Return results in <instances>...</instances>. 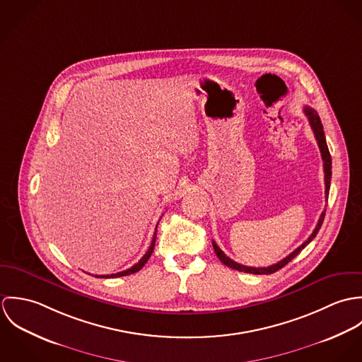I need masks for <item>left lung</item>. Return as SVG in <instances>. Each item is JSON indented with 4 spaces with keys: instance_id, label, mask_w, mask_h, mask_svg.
Listing matches in <instances>:
<instances>
[{
    "instance_id": "1",
    "label": "left lung",
    "mask_w": 362,
    "mask_h": 362,
    "mask_svg": "<svg viewBox=\"0 0 362 362\" xmlns=\"http://www.w3.org/2000/svg\"><path fill=\"white\" fill-rule=\"evenodd\" d=\"M304 112H305V115L308 117L310 128H312V131H313L315 139H316V142H317V146H319V151H320V155H322V160H323L325 187H326V188H325V197H326V201H327L329 189H330V180H332V157H330L327 145H326V138H325V132H323V125H322V122H320V118H319L317 112H316L313 108L308 107V105L304 107ZM323 218H325V211H322V214H320V217H319V220H317V224H316L313 233L310 234V238H308L303 245H300V247H298L296 251H293L288 257H286V258L281 259L280 262H277V263H274V264H272V266H267V267H251V266L240 264V263L234 262L233 259L226 257V254L217 247V244H216L214 241H211L213 250H214L217 258L221 260V263H224L226 266H228V267H231V269H235V270L244 272V273H252V274H272V273L277 272L279 269H281L283 266H286L290 260H293V259L296 258V257L310 244V241L316 237V234H317V231H319V228H320V226H322V223H323Z\"/></svg>"
}]
</instances>
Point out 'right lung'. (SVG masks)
<instances>
[{
	"label": "right lung",
	"mask_w": 362,
	"mask_h": 362,
	"mask_svg": "<svg viewBox=\"0 0 362 362\" xmlns=\"http://www.w3.org/2000/svg\"><path fill=\"white\" fill-rule=\"evenodd\" d=\"M156 231H157V227H156ZM156 231L155 235H153V240H152V244H151V247H149V250H148V252L142 257V259L138 262V263H135L132 267H129V269H127V270H122V272H118V273H114V274H103V276H95V277H104V279H110V277H121V276H127V274H132V273H136V272H139L144 266H145V263L148 262V259L151 258V255H152V252H153V248H155V243H156Z\"/></svg>",
	"instance_id": "obj_1"
}]
</instances>
